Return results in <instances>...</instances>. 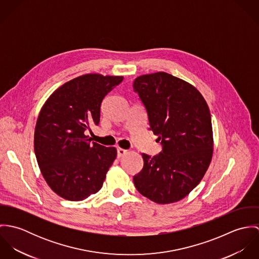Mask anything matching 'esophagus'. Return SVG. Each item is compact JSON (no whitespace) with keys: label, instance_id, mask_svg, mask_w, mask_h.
I'll use <instances>...</instances> for the list:
<instances>
[{"label":"esophagus","instance_id":"34e87169","mask_svg":"<svg viewBox=\"0 0 259 259\" xmlns=\"http://www.w3.org/2000/svg\"><path fill=\"white\" fill-rule=\"evenodd\" d=\"M127 153V150L126 149H123V148H117V157L119 158V157H121V156H123L124 154H126Z\"/></svg>","mask_w":259,"mask_h":259}]
</instances>
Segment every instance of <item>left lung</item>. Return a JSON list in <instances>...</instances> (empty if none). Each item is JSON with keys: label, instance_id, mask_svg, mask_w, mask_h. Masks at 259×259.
I'll return each instance as SVG.
<instances>
[{"label": "left lung", "instance_id": "obj_1", "mask_svg": "<svg viewBox=\"0 0 259 259\" xmlns=\"http://www.w3.org/2000/svg\"><path fill=\"white\" fill-rule=\"evenodd\" d=\"M162 151L142 153L144 167L134 177L141 194L159 204L182 200L200 183L213 154L209 108L191 83L164 72L143 74L134 81Z\"/></svg>", "mask_w": 259, "mask_h": 259}]
</instances>
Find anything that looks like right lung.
<instances>
[{"instance_id":"right-lung-1","label":"right lung","mask_w":259,"mask_h":259,"mask_svg":"<svg viewBox=\"0 0 259 259\" xmlns=\"http://www.w3.org/2000/svg\"><path fill=\"white\" fill-rule=\"evenodd\" d=\"M123 76L85 74L58 88L37 116L34 148L46 183L59 196L79 201L97 193L116 157V148L91 143L101 104Z\"/></svg>"}]
</instances>
